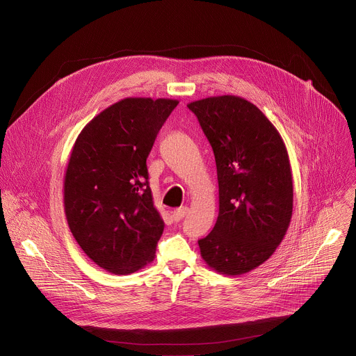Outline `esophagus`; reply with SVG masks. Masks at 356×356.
Here are the masks:
<instances>
[{"label":"esophagus","mask_w":356,"mask_h":356,"mask_svg":"<svg viewBox=\"0 0 356 356\" xmlns=\"http://www.w3.org/2000/svg\"><path fill=\"white\" fill-rule=\"evenodd\" d=\"M187 212H188L187 207H180V208H177V209H175L172 212V216H173L175 220H180V219H183L187 215Z\"/></svg>","instance_id":"1"}]
</instances>
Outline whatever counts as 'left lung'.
I'll use <instances>...</instances> for the list:
<instances>
[{
	"label": "left lung",
	"instance_id": "obj_1",
	"mask_svg": "<svg viewBox=\"0 0 356 356\" xmlns=\"http://www.w3.org/2000/svg\"><path fill=\"white\" fill-rule=\"evenodd\" d=\"M197 115L216 162L219 211L198 241L205 264L243 275L281 245L293 211V180L285 143L266 114L234 95L187 104Z\"/></svg>",
	"mask_w": 356,
	"mask_h": 356
}]
</instances>
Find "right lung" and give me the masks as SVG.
I'll list each match as a JSON object with an SVG mask.
<instances>
[{
	"label": "right lung",
	"instance_id": "add662e5",
	"mask_svg": "<svg viewBox=\"0 0 356 356\" xmlns=\"http://www.w3.org/2000/svg\"><path fill=\"white\" fill-rule=\"evenodd\" d=\"M168 97H126L82 129L64 176V211L82 252L129 275L155 259L165 223L148 186L147 158L169 114Z\"/></svg>",
	"mask_w": 356,
	"mask_h": 356
}]
</instances>
